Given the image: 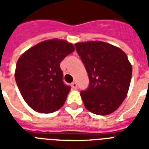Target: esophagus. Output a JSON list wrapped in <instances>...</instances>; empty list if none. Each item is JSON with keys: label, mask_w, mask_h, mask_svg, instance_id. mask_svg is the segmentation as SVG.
<instances>
[{"label": "esophagus", "mask_w": 149, "mask_h": 149, "mask_svg": "<svg viewBox=\"0 0 149 149\" xmlns=\"http://www.w3.org/2000/svg\"><path fill=\"white\" fill-rule=\"evenodd\" d=\"M71 86H72V87L73 89H77V83H76V82H73Z\"/></svg>", "instance_id": "34e87169"}]
</instances>
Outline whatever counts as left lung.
I'll use <instances>...</instances> for the list:
<instances>
[{"label": "left lung", "instance_id": "obj_1", "mask_svg": "<svg viewBox=\"0 0 149 149\" xmlns=\"http://www.w3.org/2000/svg\"><path fill=\"white\" fill-rule=\"evenodd\" d=\"M88 74L90 84L80 92L91 113L107 115L122 104L132 79V66L127 55L108 43L91 41L75 44Z\"/></svg>", "mask_w": 149, "mask_h": 149}]
</instances>
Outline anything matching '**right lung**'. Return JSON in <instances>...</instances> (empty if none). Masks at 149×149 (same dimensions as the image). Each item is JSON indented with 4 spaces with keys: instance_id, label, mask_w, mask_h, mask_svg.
I'll return each instance as SVG.
<instances>
[{
    "instance_id": "obj_1",
    "label": "right lung",
    "mask_w": 149,
    "mask_h": 149,
    "mask_svg": "<svg viewBox=\"0 0 149 149\" xmlns=\"http://www.w3.org/2000/svg\"><path fill=\"white\" fill-rule=\"evenodd\" d=\"M73 51L71 43L51 39L38 43L20 56L15 80L22 97L34 111L49 113L63 106L71 87L63 82L60 63Z\"/></svg>"
}]
</instances>
